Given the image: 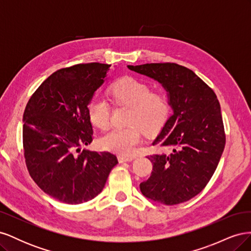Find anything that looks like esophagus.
<instances>
[{
    "mask_svg": "<svg viewBox=\"0 0 251 251\" xmlns=\"http://www.w3.org/2000/svg\"><path fill=\"white\" fill-rule=\"evenodd\" d=\"M118 158V161H119V163H124V162H130V161H133L134 159H135V157L133 156V157H126V156H118L117 157Z\"/></svg>",
    "mask_w": 251,
    "mask_h": 251,
    "instance_id": "1",
    "label": "esophagus"
}]
</instances>
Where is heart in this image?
Returning <instances> with one entry per match:
<instances>
[{
    "label": "heart",
    "instance_id": "obj_1",
    "mask_svg": "<svg viewBox=\"0 0 251 251\" xmlns=\"http://www.w3.org/2000/svg\"><path fill=\"white\" fill-rule=\"evenodd\" d=\"M114 101L130 107L126 127L113 128L100 140V147L123 156L132 155L143 139V130L153 133L160 127L170 112L169 98L162 91H151L148 82L126 76L111 87ZM90 123L100 130L110 126V104L102 96H94L88 107Z\"/></svg>",
    "mask_w": 251,
    "mask_h": 251
}]
</instances>
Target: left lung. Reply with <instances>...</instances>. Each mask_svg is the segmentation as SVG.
I'll return each instance as SVG.
<instances>
[{
    "label": "left lung",
    "mask_w": 251,
    "mask_h": 251,
    "mask_svg": "<svg viewBox=\"0 0 251 251\" xmlns=\"http://www.w3.org/2000/svg\"><path fill=\"white\" fill-rule=\"evenodd\" d=\"M127 68L160 83L173 110L153 142L165 151L148 156L153 172L141 182L140 191L157 203L185 202L206 186L223 154L225 133L218 98L183 66L163 63Z\"/></svg>",
    "instance_id": "left-lung-1"
}]
</instances>
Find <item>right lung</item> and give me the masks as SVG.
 <instances>
[{
    "mask_svg": "<svg viewBox=\"0 0 251 251\" xmlns=\"http://www.w3.org/2000/svg\"><path fill=\"white\" fill-rule=\"evenodd\" d=\"M110 65H75L52 73L23 115V146L30 176L60 202L92 200L118 161L109 151L81 150L92 141L87 107L108 79Z\"/></svg>",
    "mask_w": 251,
    "mask_h": 251,
    "instance_id": "obj_1",
    "label": "right lung"
}]
</instances>
